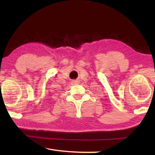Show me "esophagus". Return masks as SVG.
<instances>
[{
	"label": "esophagus",
	"mask_w": 155,
	"mask_h": 155,
	"mask_svg": "<svg viewBox=\"0 0 155 155\" xmlns=\"http://www.w3.org/2000/svg\"><path fill=\"white\" fill-rule=\"evenodd\" d=\"M72 84H77V83H78V81H72Z\"/></svg>",
	"instance_id": "1"
}]
</instances>
